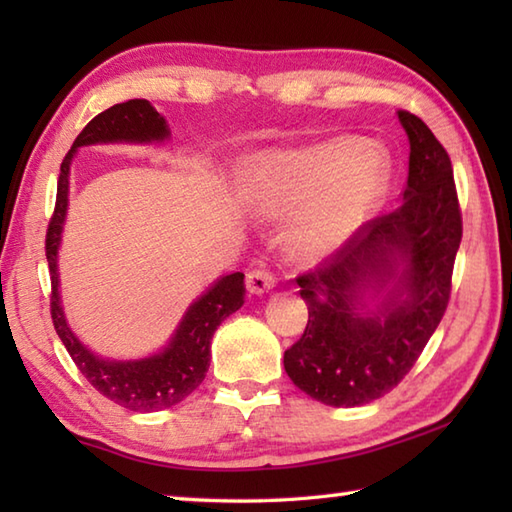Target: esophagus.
<instances>
[{"label":"esophagus","instance_id":"esophagus-1","mask_svg":"<svg viewBox=\"0 0 512 512\" xmlns=\"http://www.w3.org/2000/svg\"><path fill=\"white\" fill-rule=\"evenodd\" d=\"M246 288L250 295H264V292L275 288V277L264 268H255L246 275Z\"/></svg>","mask_w":512,"mask_h":512}]
</instances>
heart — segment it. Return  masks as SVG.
<instances>
[{"label": "heart", "mask_w": 512, "mask_h": 512, "mask_svg": "<svg viewBox=\"0 0 512 512\" xmlns=\"http://www.w3.org/2000/svg\"><path fill=\"white\" fill-rule=\"evenodd\" d=\"M389 160L363 140L332 138L273 151L250 169L246 200L266 217L297 210L290 246L303 262L334 253L383 200Z\"/></svg>", "instance_id": "obj_1"}]
</instances>
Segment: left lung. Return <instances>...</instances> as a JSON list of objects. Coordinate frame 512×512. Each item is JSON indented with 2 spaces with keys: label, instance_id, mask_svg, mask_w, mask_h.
I'll return each mask as SVG.
<instances>
[{
  "label": "left lung",
  "instance_id": "1",
  "mask_svg": "<svg viewBox=\"0 0 512 512\" xmlns=\"http://www.w3.org/2000/svg\"><path fill=\"white\" fill-rule=\"evenodd\" d=\"M398 121L409 138L405 202L297 277L308 325L284 367L301 391L330 407L389 394L416 365L451 295L462 239L451 158L418 116L398 110Z\"/></svg>",
  "mask_w": 512,
  "mask_h": 512
}]
</instances>
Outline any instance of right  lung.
Wrapping results in <instances>:
<instances>
[{
	"instance_id": "1",
	"label": "right lung",
	"mask_w": 512,
	"mask_h": 512,
	"mask_svg": "<svg viewBox=\"0 0 512 512\" xmlns=\"http://www.w3.org/2000/svg\"><path fill=\"white\" fill-rule=\"evenodd\" d=\"M169 138V125L165 116L156 112V107L145 99H132L118 103L110 110L94 116L76 136L61 162V173L57 182V204H54L52 220L46 233V259L50 268V312L52 323L65 350L72 356L79 372L88 378V383L110 398L116 405L129 411H160L178 405L193 389H198L209 372L211 361V339L228 314L237 312L244 303V275H224L215 284L195 299L184 312L176 332L171 334L167 347L158 354L136 361H110L96 356L88 350L65 321L61 295H59V268L57 255L61 246V233L68 213V191H70V165L79 147L99 143H162Z\"/></svg>"
}]
</instances>
